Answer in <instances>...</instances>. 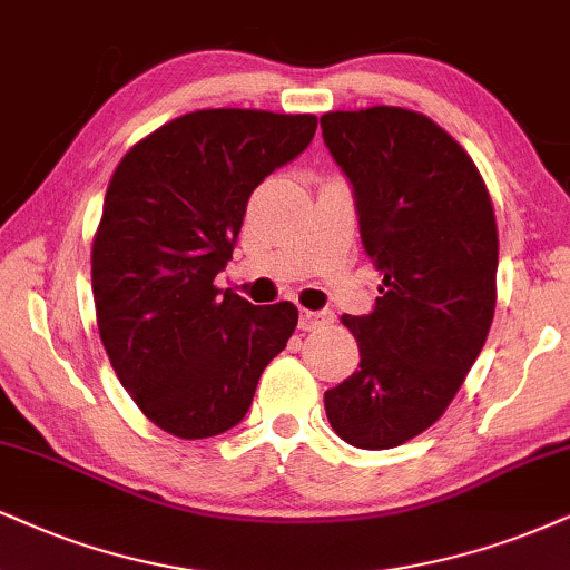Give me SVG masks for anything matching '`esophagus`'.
Listing matches in <instances>:
<instances>
[{
	"label": "esophagus",
	"mask_w": 570,
	"mask_h": 570,
	"mask_svg": "<svg viewBox=\"0 0 570 570\" xmlns=\"http://www.w3.org/2000/svg\"><path fill=\"white\" fill-rule=\"evenodd\" d=\"M333 322L330 312H312V308H301V330H317Z\"/></svg>",
	"instance_id": "esophagus-1"
}]
</instances>
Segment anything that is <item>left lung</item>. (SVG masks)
Returning a JSON list of instances; mask_svg holds the SVG:
<instances>
[{"instance_id": "left-lung-1", "label": "left lung", "mask_w": 570, "mask_h": 570, "mask_svg": "<svg viewBox=\"0 0 570 570\" xmlns=\"http://www.w3.org/2000/svg\"><path fill=\"white\" fill-rule=\"evenodd\" d=\"M320 124L383 274L375 308L343 314L360 370L325 393V412L346 444L393 449L444 414L487 343L500 262L494 206L473 158L423 114L375 105Z\"/></svg>"}]
</instances>
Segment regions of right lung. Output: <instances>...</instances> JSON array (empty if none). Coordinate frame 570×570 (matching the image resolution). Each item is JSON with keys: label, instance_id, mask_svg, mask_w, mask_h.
Wrapping results in <instances>:
<instances>
[{"label": "right lung", "instance_id": "obj_1", "mask_svg": "<svg viewBox=\"0 0 570 570\" xmlns=\"http://www.w3.org/2000/svg\"><path fill=\"white\" fill-rule=\"evenodd\" d=\"M314 131L312 114L195 110L139 139L110 177L91 243L97 327L118 381L166 433L208 439L240 423L298 325L291 301L253 306L214 277L253 189Z\"/></svg>", "mask_w": 570, "mask_h": 570}]
</instances>
